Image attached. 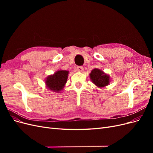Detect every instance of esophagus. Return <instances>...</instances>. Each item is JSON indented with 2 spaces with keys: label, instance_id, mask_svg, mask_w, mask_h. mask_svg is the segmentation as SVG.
<instances>
[{
  "label": "esophagus",
  "instance_id": "esophagus-1",
  "mask_svg": "<svg viewBox=\"0 0 153 153\" xmlns=\"http://www.w3.org/2000/svg\"><path fill=\"white\" fill-rule=\"evenodd\" d=\"M76 70L78 72H82L83 71H84V68H83L82 66H78L76 68Z\"/></svg>",
  "mask_w": 153,
  "mask_h": 153
}]
</instances>
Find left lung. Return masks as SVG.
I'll use <instances>...</instances> for the list:
<instances>
[{
    "mask_svg": "<svg viewBox=\"0 0 153 153\" xmlns=\"http://www.w3.org/2000/svg\"><path fill=\"white\" fill-rule=\"evenodd\" d=\"M89 76L92 82L98 87H104L110 84V75L100 69L94 68L92 69L89 74Z\"/></svg>",
    "mask_w": 153,
    "mask_h": 153,
    "instance_id": "8db88e82",
    "label": "left lung"
}]
</instances>
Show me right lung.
Returning <instances> with one entry per match:
<instances>
[{
  "instance_id": "right-lung-1",
  "label": "right lung",
  "mask_w": 153,
  "mask_h": 153,
  "mask_svg": "<svg viewBox=\"0 0 153 153\" xmlns=\"http://www.w3.org/2000/svg\"><path fill=\"white\" fill-rule=\"evenodd\" d=\"M69 71L59 70L55 71L53 75H48L45 79V84L47 89L55 92L62 91L67 82Z\"/></svg>"
}]
</instances>
